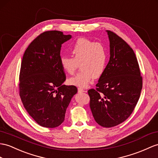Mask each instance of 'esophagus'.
Here are the masks:
<instances>
[{"label": "esophagus", "mask_w": 158, "mask_h": 158, "mask_svg": "<svg viewBox=\"0 0 158 158\" xmlns=\"http://www.w3.org/2000/svg\"><path fill=\"white\" fill-rule=\"evenodd\" d=\"M78 92H86V90L83 89L82 88H78Z\"/></svg>", "instance_id": "esophagus-1"}]
</instances>
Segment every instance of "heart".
Wrapping results in <instances>:
<instances>
[{
  "label": "heart",
  "mask_w": 158,
  "mask_h": 158,
  "mask_svg": "<svg viewBox=\"0 0 158 158\" xmlns=\"http://www.w3.org/2000/svg\"><path fill=\"white\" fill-rule=\"evenodd\" d=\"M71 52L73 57L63 56L60 58L61 68L69 74H74L80 64L82 70L68 80L71 85L85 87L93 77L98 78L104 74L108 61V53L103 44L80 38L72 46Z\"/></svg>",
  "instance_id": "b5f03b06"
}]
</instances>
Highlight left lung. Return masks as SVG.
I'll return each mask as SVG.
<instances>
[{
    "mask_svg": "<svg viewBox=\"0 0 158 158\" xmlns=\"http://www.w3.org/2000/svg\"><path fill=\"white\" fill-rule=\"evenodd\" d=\"M106 31L110 60L96 88L88 93L94 120L109 128L121 124L131 114L139 101L143 78L133 49L116 33Z\"/></svg>",
    "mask_w": 158,
    "mask_h": 158,
    "instance_id": "obj_1",
    "label": "left lung"
}]
</instances>
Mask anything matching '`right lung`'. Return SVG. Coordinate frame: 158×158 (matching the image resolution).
<instances>
[{
  "label": "right lung",
  "instance_id": "right-lung-1",
  "mask_svg": "<svg viewBox=\"0 0 158 158\" xmlns=\"http://www.w3.org/2000/svg\"><path fill=\"white\" fill-rule=\"evenodd\" d=\"M72 37L59 31L41 33L27 48L19 74V96L38 125L55 128L64 121L75 86L63 85L66 76L60 64L61 44Z\"/></svg>",
  "mask_w": 158,
  "mask_h": 158
}]
</instances>
